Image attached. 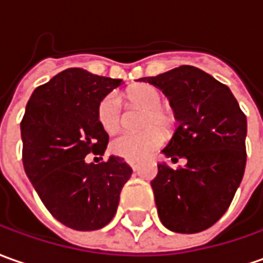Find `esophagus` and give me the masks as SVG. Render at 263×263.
Wrapping results in <instances>:
<instances>
[{
    "mask_svg": "<svg viewBox=\"0 0 263 263\" xmlns=\"http://www.w3.org/2000/svg\"><path fill=\"white\" fill-rule=\"evenodd\" d=\"M128 164L131 165V168L134 170V171H137V170H138L139 164H138V162H137V161H128Z\"/></svg>",
    "mask_w": 263,
    "mask_h": 263,
    "instance_id": "34e87169",
    "label": "esophagus"
}]
</instances>
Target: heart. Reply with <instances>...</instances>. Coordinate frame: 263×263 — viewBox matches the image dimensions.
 Listing matches in <instances>:
<instances>
[{"label": "heart", "mask_w": 263, "mask_h": 263, "mask_svg": "<svg viewBox=\"0 0 263 263\" xmlns=\"http://www.w3.org/2000/svg\"><path fill=\"white\" fill-rule=\"evenodd\" d=\"M125 99L131 105L145 109L141 125L142 131L124 132L112 141V153L128 161L144 160L164 142V132L173 129L176 118L164 108L161 90L154 85L141 83L125 92ZM98 121L106 132H115L122 122L119 99L114 93L105 95L98 103Z\"/></svg>", "instance_id": "heart-1"}]
</instances>
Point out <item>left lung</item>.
Segmentation results:
<instances>
[{
  "instance_id": "left-lung-1",
  "label": "left lung",
  "mask_w": 263,
  "mask_h": 263,
  "mask_svg": "<svg viewBox=\"0 0 263 263\" xmlns=\"http://www.w3.org/2000/svg\"><path fill=\"white\" fill-rule=\"evenodd\" d=\"M139 80L161 89L178 121L162 154L173 162L187 160L176 170L158 164L151 187L160 220L177 233L209 229L243 178L246 117L229 87L194 66Z\"/></svg>"
}]
</instances>
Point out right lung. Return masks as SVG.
Segmentation results:
<instances>
[{
  "mask_svg": "<svg viewBox=\"0 0 263 263\" xmlns=\"http://www.w3.org/2000/svg\"><path fill=\"white\" fill-rule=\"evenodd\" d=\"M122 85L71 67L39 86L21 121L23 164L51 216L74 230H98L117 213L119 194L132 168L121 157L103 155L109 137L98 121V103ZM102 160V158H101Z\"/></svg>",
  "mask_w": 263,
  "mask_h": 263,
  "instance_id": "1",
  "label": "right lung"
}]
</instances>
